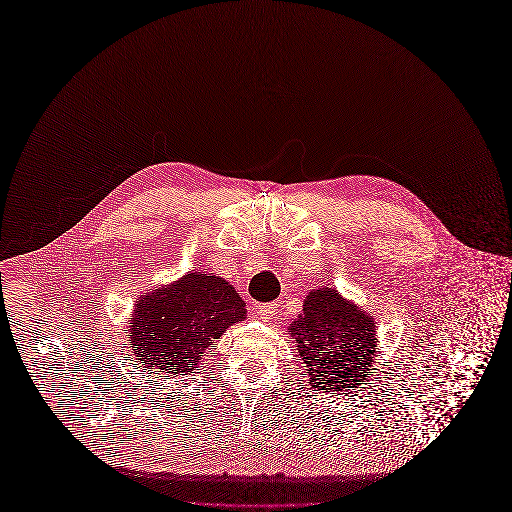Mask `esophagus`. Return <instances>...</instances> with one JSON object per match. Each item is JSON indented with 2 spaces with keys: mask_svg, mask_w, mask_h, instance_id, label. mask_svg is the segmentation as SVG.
I'll return each mask as SVG.
<instances>
[{
  "mask_svg": "<svg viewBox=\"0 0 512 512\" xmlns=\"http://www.w3.org/2000/svg\"><path fill=\"white\" fill-rule=\"evenodd\" d=\"M276 304L274 302H270V304H262V306H258L256 308V314H258V318L260 320H264V322H270V320H274L276 318Z\"/></svg>",
  "mask_w": 512,
  "mask_h": 512,
  "instance_id": "esophagus-1",
  "label": "esophagus"
}]
</instances>
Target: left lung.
Masks as SVG:
<instances>
[{
	"mask_svg": "<svg viewBox=\"0 0 512 512\" xmlns=\"http://www.w3.org/2000/svg\"><path fill=\"white\" fill-rule=\"evenodd\" d=\"M376 330L374 318L362 306L328 286L310 290L302 312L288 326L310 386L330 394L362 388L368 382L376 360Z\"/></svg>",
	"mask_w": 512,
	"mask_h": 512,
	"instance_id": "left-lung-1",
	"label": "left lung"
}]
</instances>
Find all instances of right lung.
Here are the masks:
<instances>
[{
	"label": "right lung",
	"instance_id": "add662e5",
	"mask_svg": "<svg viewBox=\"0 0 512 512\" xmlns=\"http://www.w3.org/2000/svg\"><path fill=\"white\" fill-rule=\"evenodd\" d=\"M246 320V302L216 274L188 272L144 292L128 320L136 362L150 374L200 368L204 350L230 326Z\"/></svg>",
	"mask_w": 512,
	"mask_h": 512
}]
</instances>
